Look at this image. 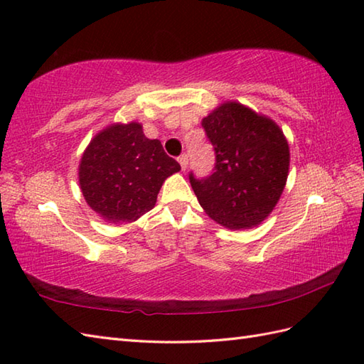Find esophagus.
<instances>
[{
    "label": "esophagus",
    "instance_id": "1",
    "mask_svg": "<svg viewBox=\"0 0 364 364\" xmlns=\"http://www.w3.org/2000/svg\"><path fill=\"white\" fill-rule=\"evenodd\" d=\"M178 162H180V166H181V168H183V170H186V167H188V162H189V159H188V154H186V153L180 154V156H178Z\"/></svg>",
    "mask_w": 364,
    "mask_h": 364
}]
</instances>
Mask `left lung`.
<instances>
[{
  "instance_id": "8db88e82",
  "label": "left lung",
  "mask_w": 364,
  "mask_h": 364,
  "mask_svg": "<svg viewBox=\"0 0 364 364\" xmlns=\"http://www.w3.org/2000/svg\"><path fill=\"white\" fill-rule=\"evenodd\" d=\"M202 127L215 162L211 175L189 173L198 203L223 227L258 225L274 210L288 178L289 146L283 131L239 103H223Z\"/></svg>"
}]
</instances>
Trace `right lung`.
<instances>
[{
    "mask_svg": "<svg viewBox=\"0 0 364 364\" xmlns=\"http://www.w3.org/2000/svg\"><path fill=\"white\" fill-rule=\"evenodd\" d=\"M180 164L136 122L112 125L84 151L80 184L87 205L107 222H133L156 203L167 176Z\"/></svg>",
    "mask_w": 364,
    "mask_h": 364,
    "instance_id": "right-lung-1",
    "label": "right lung"
}]
</instances>
